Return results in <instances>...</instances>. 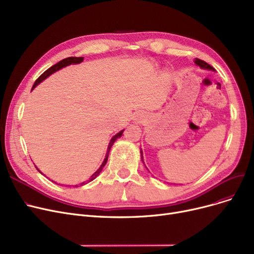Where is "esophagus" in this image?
I'll return each mask as SVG.
<instances>
[{"instance_id":"1","label":"esophagus","mask_w":254,"mask_h":254,"mask_svg":"<svg viewBox=\"0 0 254 254\" xmlns=\"http://www.w3.org/2000/svg\"><path fill=\"white\" fill-rule=\"evenodd\" d=\"M143 120H144V116H143L142 114H138V115L136 116V121H137V123L142 124Z\"/></svg>"}]
</instances>
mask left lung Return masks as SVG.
<instances>
[{"instance_id":"left-lung-1","label":"left lung","mask_w":254,"mask_h":254,"mask_svg":"<svg viewBox=\"0 0 254 254\" xmlns=\"http://www.w3.org/2000/svg\"><path fill=\"white\" fill-rule=\"evenodd\" d=\"M198 66H199V67H201V68H203V69H209V70H215L211 65L209 64H207L206 62H204V61H202V60H200V59H195V61H194ZM141 159H142V161H143V158H142V150H141Z\"/></svg>"}]
</instances>
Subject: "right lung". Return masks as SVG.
Returning a JSON list of instances; mask_svg holds the SVG:
<instances>
[{
	"label": "right lung",
	"mask_w": 254,
	"mask_h": 254,
	"mask_svg": "<svg viewBox=\"0 0 254 254\" xmlns=\"http://www.w3.org/2000/svg\"><path fill=\"white\" fill-rule=\"evenodd\" d=\"M84 60V57H68V58H65V59H63V60H61V61H59L57 64H55V65H53L52 67H50L49 69H47L45 72H43L39 78L35 81V83H34V85H33V87H32V89H34V88L39 84V83H41L43 80L45 79H47L49 75H51L52 73H54V72H56L57 70H59V69H61V68H63V67H65V66H68V65H70V64H79V63H81L82 61ZM123 133H124V129L123 130H120L119 133H117L111 140H110V143H109V145H108V149H107V154H106V158H105V160H104V162H103V164L101 165V167L98 168L91 176H90V179H89V181H88V183L89 182H91V181H93L96 176L101 173V171L103 170V168H104V166L106 165V163H107V161H108V156H109V151H110V149H111V147H112V145H113V143L115 142V140L117 139V138H119V137H121V135H123ZM37 170H38V168H36ZM39 171V170H38ZM40 172V171H39ZM41 173V172H40ZM87 184V183H86ZM83 185H85V183H82L81 184V186H83ZM78 185H75L74 187H76Z\"/></svg>",
	"instance_id": "1"
}]
</instances>
